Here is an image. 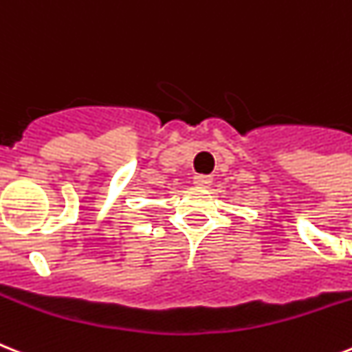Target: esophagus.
Here are the masks:
<instances>
[{
    "label": "esophagus",
    "mask_w": 352,
    "mask_h": 352,
    "mask_svg": "<svg viewBox=\"0 0 352 352\" xmlns=\"http://www.w3.org/2000/svg\"><path fill=\"white\" fill-rule=\"evenodd\" d=\"M213 182V177L211 175H195L193 177V184L197 186V188H208V186Z\"/></svg>",
    "instance_id": "obj_1"
}]
</instances>
